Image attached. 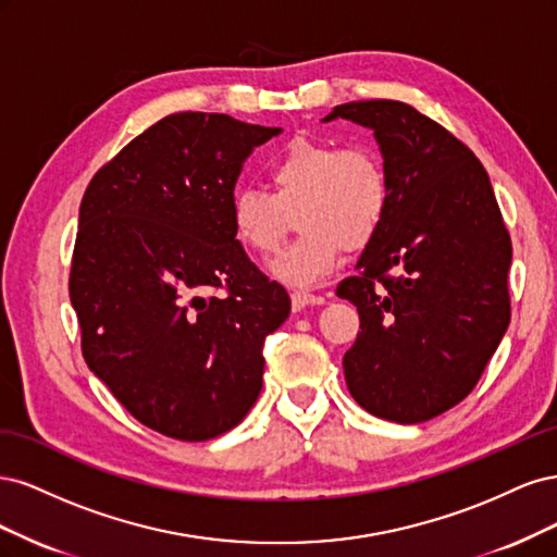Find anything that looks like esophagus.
<instances>
[{"label":"esophagus","instance_id":"1","mask_svg":"<svg viewBox=\"0 0 557 557\" xmlns=\"http://www.w3.org/2000/svg\"><path fill=\"white\" fill-rule=\"evenodd\" d=\"M290 299H293V309H295V311L305 309V307H309V305H323V301H325L323 297L313 295V293H309V290H293Z\"/></svg>","mask_w":557,"mask_h":557}]
</instances>
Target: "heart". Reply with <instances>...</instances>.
Listing matches in <instances>:
<instances>
[{
    "label": "heart",
    "instance_id": "obj_1",
    "mask_svg": "<svg viewBox=\"0 0 557 557\" xmlns=\"http://www.w3.org/2000/svg\"><path fill=\"white\" fill-rule=\"evenodd\" d=\"M272 195L256 188L232 197V227L244 248L274 256L290 215L299 237L285 248L272 272L293 288L313 285L339 264L344 246L372 242L391 211L393 185L379 150L364 144L334 146L299 137L267 164Z\"/></svg>",
    "mask_w": 557,
    "mask_h": 557
}]
</instances>
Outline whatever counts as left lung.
<instances>
[{"mask_svg": "<svg viewBox=\"0 0 557 557\" xmlns=\"http://www.w3.org/2000/svg\"><path fill=\"white\" fill-rule=\"evenodd\" d=\"M374 129L391 211L336 295L358 307L348 391L393 423L440 416L474 391L511 320V237L483 164L455 134L395 99L334 107Z\"/></svg>", "mask_w": 557, "mask_h": 557, "instance_id": "1", "label": "left lung"}]
</instances>
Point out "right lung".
<instances>
[{"label": "right lung", "instance_id": "1", "mask_svg": "<svg viewBox=\"0 0 557 557\" xmlns=\"http://www.w3.org/2000/svg\"><path fill=\"white\" fill-rule=\"evenodd\" d=\"M278 127L225 113L162 117L88 183L70 297L81 350L113 397L181 442L237 428L262 391V344L290 297L248 260L234 185Z\"/></svg>", "mask_w": 557, "mask_h": 557}]
</instances>
